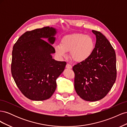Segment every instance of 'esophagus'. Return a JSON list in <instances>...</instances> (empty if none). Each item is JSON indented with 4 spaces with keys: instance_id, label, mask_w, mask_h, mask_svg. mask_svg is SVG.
<instances>
[{
    "instance_id": "esophagus-1",
    "label": "esophagus",
    "mask_w": 127,
    "mask_h": 127,
    "mask_svg": "<svg viewBox=\"0 0 127 127\" xmlns=\"http://www.w3.org/2000/svg\"><path fill=\"white\" fill-rule=\"evenodd\" d=\"M66 67V68H67V69H71V68H72V66H71L70 64H67Z\"/></svg>"
}]
</instances>
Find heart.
Instances as JSON below:
<instances>
[{
	"label": "heart",
	"instance_id": "b5f03b06",
	"mask_svg": "<svg viewBox=\"0 0 127 127\" xmlns=\"http://www.w3.org/2000/svg\"><path fill=\"white\" fill-rule=\"evenodd\" d=\"M56 52L59 56L64 57L70 52L72 60L80 63L86 60L92 55L94 49V42L91 36L83 33H74L64 36L61 44L55 47Z\"/></svg>",
	"mask_w": 127,
	"mask_h": 127
}]
</instances>
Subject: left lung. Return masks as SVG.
Here are the masks:
<instances>
[{
  "label": "left lung",
  "instance_id": "8db88e82",
  "mask_svg": "<svg viewBox=\"0 0 127 127\" xmlns=\"http://www.w3.org/2000/svg\"><path fill=\"white\" fill-rule=\"evenodd\" d=\"M92 32L96 41L92 55L72 67L77 94L91 102L104 97L117 78L116 55L113 48L100 32L92 30Z\"/></svg>",
  "mask_w": 127,
  "mask_h": 127
}]
</instances>
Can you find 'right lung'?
I'll use <instances>...</instances> for the list:
<instances>
[{"instance_id": "obj_1", "label": "right lung", "mask_w": 127, "mask_h": 127, "mask_svg": "<svg viewBox=\"0 0 127 127\" xmlns=\"http://www.w3.org/2000/svg\"><path fill=\"white\" fill-rule=\"evenodd\" d=\"M57 31L49 26L27 31L15 43L12 51L11 72L25 97L33 101L50 97L57 87L56 79L63 72L65 61L52 59ZM42 38H47L48 43Z\"/></svg>"}]
</instances>
